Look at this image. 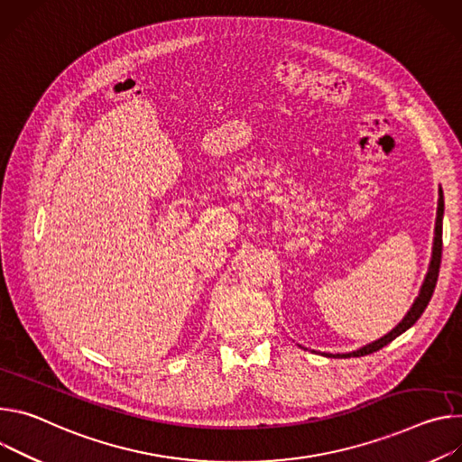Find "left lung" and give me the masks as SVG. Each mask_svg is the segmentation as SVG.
I'll return each instance as SVG.
<instances>
[{
	"instance_id": "obj_1",
	"label": "left lung",
	"mask_w": 462,
	"mask_h": 462,
	"mask_svg": "<svg viewBox=\"0 0 462 462\" xmlns=\"http://www.w3.org/2000/svg\"><path fill=\"white\" fill-rule=\"evenodd\" d=\"M442 217H444V196H442V189H439V203H437V220H435V236H433V247H431V261H430V268L428 273L424 277V282L420 286V291L417 295V299L413 300L411 309L407 310V314L403 316V319L385 336H382L380 339L367 343L360 348H356L352 352H345V354H328L323 352V356L327 357H360V356H367L373 354L376 350H380L382 346L389 345L394 337H398L400 334H403L407 328H411L419 318L422 316V312L426 310V306L435 291V284L439 279V268H440V254H442Z\"/></svg>"
}]
</instances>
